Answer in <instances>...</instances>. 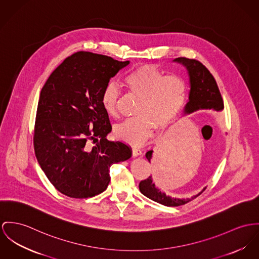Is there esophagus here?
Listing matches in <instances>:
<instances>
[{"label":"esophagus","instance_id":"1","mask_svg":"<svg viewBox=\"0 0 259 259\" xmlns=\"http://www.w3.org/2000/svg\"><path fill=\"white\" fill-rule=\"evenodd\" d=\"M132 154H133V157H139L142 155V151L140 149H137V148H133L132 149Z\"/></svg>","mask_w":259,"mask_h":259}]
</instances>
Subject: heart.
Segmentation results:
<instances>
[{
  "label": "heart",
  "instance_id": "heart-1",
  "mask_svg": "<svg viewBox=\"0 0 259 259\" xmlns=\"http://www.w3.org/2000/svg\"><path fill=\"white\" fill-rule=\"evenodd\" d=\"M125 84L130 93L141 99L136 118L124 120L114 128L115 136L138 147L149 139L155 126L166 128L179 117L187 97L186 82L178 76H166L158 68L143 65L128 74ZM118 87L109 82L101 95V104L111 116L116 115L119 102Z\"/></svg>",
  "mask_w": 259,
  "mask_h": 259
}]
</instances>
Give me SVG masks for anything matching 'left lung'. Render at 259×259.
<instances>
[{
  "label": "left lung",
  "instance_id": "left-lung-1",
  "mask_svg": "<svg viewBox=\"0 0 259 259\" xmlns=\"http://www.w3.org/2000/svg\"><path fill=\"white\" fill-rule=\"evenodd\" d=\"M174 62L181 64L187 71L188 79H189V94H188V100L187 103L184 106L183 114L187 115L190 113H193L198 110H208L212 109L217 112L222 111L224 109V102L222 96L220 94L219 88L217 85V82L212 76V74L209 72V70L202 64L199 61L194 59H187L184 57H179L174 60ZM157 157L155 159V162L159 164V158ZM154 157V151L150 150L146 153V158L151 162ZM161 168H169L175 166L174 159H167L166 162H163ZM139 189L141 193L145 195L146 197L150 198L155 202H158L159 204H162L164 206L168 207H176L188 203L206 189V187L203 188V190L196 195H193L190 198H178L172 197L170 195H166L165 192L161 191L158 186H156V183L154 181L153 177H149L145 180H142L139 183Z\"/></svg>",
  "mask_w": 259,
  "mask_h": 259
}]
</instances>
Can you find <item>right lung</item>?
Masks as SVG:
<instances>
[{
	"instance_id": "add662e5",
	"label": "right lung",
	"mask_w": 259,
	"mask_h": 259,
	"mask_svg": "<svg viewBox=\"0 0 259 259\" xmlns=\"http://www.w3.org/2000/svg\"><path fill=\"white\" fill-rule=\"evenodd\" d=\"M129 63L78 52L63 61L40 92L35 156L49 181L69 197L100 194L110 181V166L132 156L127 144L106 139L112 127L101 104L105 85Z\"/></svg>"
}]
</instances>
